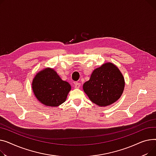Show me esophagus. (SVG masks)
Returning <instances> with one entry per match:
<instances>
[{
    "mask_svg": "<svg viewBox=\"0 0 156 156\" xmlns=\"http://www.w3.org/2000/svg\"><path fill=\"white\" fill-rule=\"evenodd\" d=\"M74 87H75V88H76V89L80 88V83H79V82H75V83H74Z\"/></svg>",
    "mask_w": 156,
    "mask_h": 156,
    "instance_id": "esophagus-1",
    "label": "esophagus"
}]
</instances>
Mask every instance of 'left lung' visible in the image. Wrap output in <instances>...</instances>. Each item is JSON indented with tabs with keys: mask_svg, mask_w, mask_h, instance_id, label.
Segmentation results:
<instances>
[{
	"mask_svg": "<svg viewBox=\"0 0 156 156\" xmlns=\"http://www.w3.org/2000/svg\"><path fill=\"white\" fill-rule=\"evenodd\" d=\"M125 84L123 76L118 67L106 62L93 70L89 80L83 84V90L93 103L105 107L120 99Z\"/></svg>",
	"mask_w": 156,
	"mask_h": 156,
	"instance_id": "obj_1",
	"label": "left lung"
}]
</instances>
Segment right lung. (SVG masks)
I'll return each instance as SVG.
<instances>
[{"label":"right lung","mask_w":156,"mask_h":156,"mask_svg":"<svg viewBox=\"0 0 156 156\" xmlns=\"http://www.w3.org/2000/svg\"><path fill=\"white\" fill-rule=\"evenodd\" d=\"M32 90L41 103L57 107L66 101L71 86L63 80L53 69L47 67L39 71L33 78Z\"/></svg>","instance_id":"right-lung-1"}]
</instances>
